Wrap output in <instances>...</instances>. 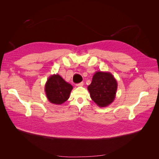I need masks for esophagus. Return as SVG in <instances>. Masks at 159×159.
Instances as JSON below:
<instances>
[{"instance_id":"obj_1","label":"esophagus","mask_w":159,"mask_h":159,"mask_svg":"<svg viewBox=\"0 0 159 159\" xmlns=\"http://www.w3.org/2000/svg\"><path fill=\"white\" fill-rule=\"evenodd\" d=\"M83 85H84V82H83V81H81V82L76 84V86H78V87H81V86H83Z\"/></svg>"}]
</instances>
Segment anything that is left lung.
I'll list each match as a JSON object with an SVG mask.
<instances>
[{
	"mask_svg": "<svg viewBox=\"0 0 159 159\" xmlns=\"http://www.w3.org/2000/svg\"><path fill=\"white\" fill-rule=\"evenodd\" d=\"M91 98L99 107H104L111 103L115 98L117 82L109 72L97 71L88 87Z\"/></svg>",
	"mask_w": 159,
	"mask_h": 159,
	"instance_id": "1",
	"label": "left lung"
}]
</instances>
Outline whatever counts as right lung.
I'll return each instance as SVG.
<instances>
[{
    "instance_id": "1",
    "label": "right lung",
    "mask_w": 159,
    "mask_h": 159,
    "mask_svg": "<svg viewBox=\"0 0 159 159\" xmlns=\"http://www.w3.org/2000/svg\"><path fill=\"white\" fill-rule=\"evenodd\" d=\"M72 85L68 84L58 74L51 75L45 85V91L48 99L52 103L61 105L70 97Z\"/></svg>"
}]
</instances>
